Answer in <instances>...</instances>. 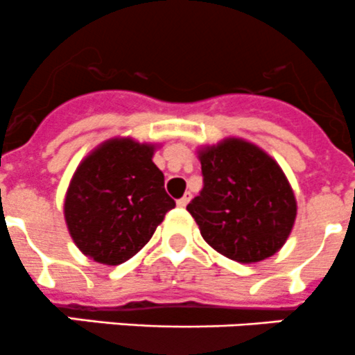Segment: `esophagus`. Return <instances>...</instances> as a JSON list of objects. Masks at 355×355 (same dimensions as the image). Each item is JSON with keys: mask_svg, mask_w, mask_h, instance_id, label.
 Masks as SVG:
<instances>
[{"mask_svg": "<svg viewBox=\"0 0 355 355\" xmlns=\"http://www.w3.org/2000/svg\"><path fill=\"white\" fill-rule=\"evenodd\" d=\"M189 200H191V195H189V193H186V195L182 196V198H179V200H178V207H181V209H182V207L188 205Z\"/></svg>", "mask_w": 355, "mask_h": 355, "instance_id": "esophagus-1", "label": "esophagus"}]
</instances>
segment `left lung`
<instances>
[{
	"label": "left lung",
	"mask_w": 355,
	"mask_h": 355,
	"mask_svg": "<svg viewBox=\"0 0 355 355\" xmlns=\"http://www.w3.org/2000/svg\"><path fill=\"white\" fill-rule=\"evenodd\" d=\"M203 189L186 210L203 240L241 264L282 250L293 230L297 200L288 178L266 150L230 136L196 150Z\"/></svg>",
	"instance_id": "left-lung-1"
}]
</instances>
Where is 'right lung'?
I'll return each instance as SVG.
<instances>
[{"label": "right lung", "instance_id": "add662e5", "mask_svg": "<svg viewBox=\"0 0 355 355\" xmlns=\"http://www.w3.org/2000/svg\"><path fill=\"white\" fill-rule=\"evenodd\" d=\"M157 143L115 136L79 162L63 200V217L76 247L105 266L135 257L176 202L153 164Z\"/></svg>", "mask_w": 355, "mask_h": 355}]
</instances>
